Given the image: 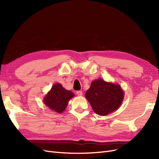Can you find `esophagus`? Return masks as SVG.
I'll return each instance as SVG.
<instances>
[{"instance_id": "obj_1", "label": "esophagus", "mask_w": 159, "mask_h": 159, "mask_svg": "<svg viewBox=\"0 0 159 159\" xmlns=\"http://www.w3.org/2000/svg\"><path fill=\"white\" fill-rule=\"evenodd\" d=\"M76 93H77V95H78V96H81L83 95V92L81 91H78L76 92Z\"/></svg>"}]
</instances>
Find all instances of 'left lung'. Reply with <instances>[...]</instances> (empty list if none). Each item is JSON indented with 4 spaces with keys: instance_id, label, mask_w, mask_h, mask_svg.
<instances>
[{
    "instance_id": "left-lung-1",
    "label": "left lung",
    "mask_w": 159,
    "mask_h": 159,
    "mask_svg": "<svg viewBox=\"0 0 159 159\" xmlns=\"http://www.w3.org/2000/svg\"><path fill=\"white\" fill-rule=\"evenodd\" d=\"M124 95V91L119 84L98 79L91 82L85 97L96 114L105 116L118 109Z\"/></svg>"
}]
</instances>
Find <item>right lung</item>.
I'll return each mask as SVG.
<instances>
[{"label":"right lung","mask_w":159,"mask_h":159,"mask_svg":"<svg viewBox=\"0 0 159 159\" xmlns=\"http://www.w3.org/2000/svg\"><path fill=\"white\" fill-rule=\"evenodd\" d=\"M74 97V93L63 88L60 84L52 85L51 89L44 98V103L50 110L58 113L64 112L69 101Z\"/></svg>","instance_id":"1"}]
</instances>
